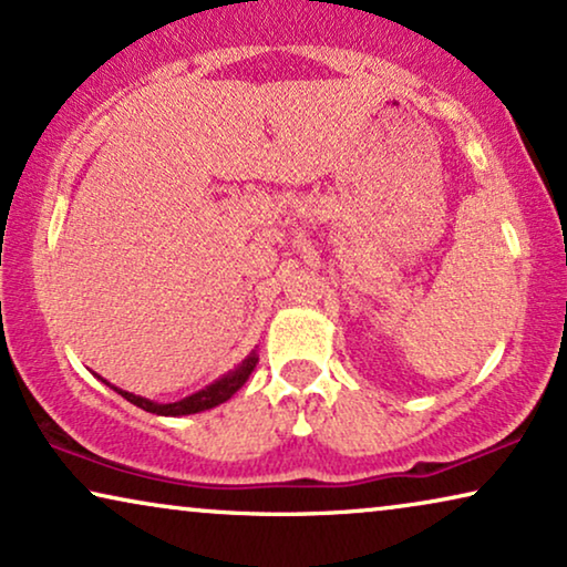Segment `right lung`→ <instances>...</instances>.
Here are the masks:
<instances>
[{"instance_id":"right-lung-1","label":"right lung","mask_w":567,"mask_h":567,"mask_svg":"<svg viewBox=\"0 0 567 567\" xmlns=\"http://www.w3.org/2000/svg\"><path fill=\"white\" fill-rule=\"evenodd\" d=\"M255 363H258V353H250L247 359L239 363L237 369H231L229 374H224L221 379H216L204 390L188 394V398L177 400V402H152L142 398V394H134V392H126V390H118V386H113L107 379L97 377L100 382H105L111 390H115L121 394V398H126L131 405L146 410V413H154V415H169V417H177V415H193V413H204V410H212L216 405H221V402H227L231 394H235L239 386H243L247 379H250Z\"/></svg>"}]
</instances>
